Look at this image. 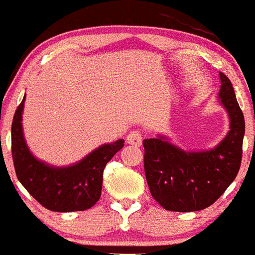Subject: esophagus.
Instances as JSON below:
<instances>
[{
    "label": "esophagus",
    "mask_w": 255,
    "mask_h": 255,
    "mask_svg": "<svg viewBox=\"0 0 255 255\" xmlns=\"http://www.w3.org/2000/svg\"><path fill=\"white\" fill-rule=\"evenodd\" d=\"M126 141L128 144H131L134 146H140L142 141V135L139 130H134V131L129 132V135L126 136Z\"/></svg>",
    "instance_id": "obj_1"
}]
</instances>
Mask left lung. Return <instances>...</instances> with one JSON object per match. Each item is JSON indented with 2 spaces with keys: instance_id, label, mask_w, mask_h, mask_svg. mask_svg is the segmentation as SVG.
<instances>
[{
  "instance_id": "obj_1",
  "label": "left lung",
  "mask_w": 255,
  "mask_h": 255,
  "mask_svg": "<svg viewBox=\"0 0 255 255\" xmlns=\"http://www.w3.org/2000/svg\"><path fill=\"white\" fill-rule=\"evenodd\" d=\"M219 98L230 118V131L215 149L186 152L164 137L146 139L144 169L152 198L170 212H196L210 207L233 183L242 164L244 115L230 80L219 72Z\"/></svg>"
}]
</instances>
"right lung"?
Masks as SVG:
<instances>
[{"mask_svg": "<svg viewBox=\"0 0 255 255\" xmlns=\"http://www.w3.org/2000/svg\"><path fill=\"white\" fill-rule=\"evenodd\" d=\"M22 99L11 126V152L17 179L26 190L52 212H81L96 204L101 196L103 173L124 140L106 144L69 168H52L32 156L23 140L21 115Z\"/></svg>", "mask_w": 255, "mask_h": 255, "instance_id": "right-lung-1", "label": "right lung"}]
</instances>
